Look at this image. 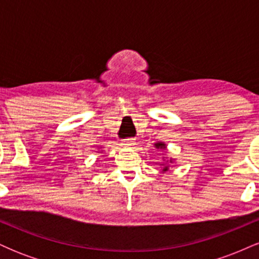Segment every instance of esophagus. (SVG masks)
Masks as SVG:
<instances>
[{
  "instance_id": "1",
  "label": "esophagus",
  "mask_w": 259,
  "mask_h": 259,
  "mask_svg": "<svg viewBox=\"0 0 259 259\" xmlns=\"http://www.w3.org/2000/svg\"><path fill=\"white\" fill-rule=\"evenodd\" d=\"M121 145H124L125 147H132V146H134V145H135V141H134L133 139H125V140H123V141H121Z\"/></svg>"
}]
</instances>
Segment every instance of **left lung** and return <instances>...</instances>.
<instances>
[{
  "mask_svg": "<svg viewBox=\"0 0 259 259\" xmlns=\"http://www.w3.org/2000/svg\"><path fill=\"white\" fill-rule=\"evenodd\" d=\"M154 146H156V148H165V144H163V142H158V144H154ZM167 170H168V167L163 168V171H167Z\"/></svg>",
  "mask_w": 259,
  "mask_h": 259,
  "instance_id": "obj_1",
  "label": "left lung"
}]
</instances>
